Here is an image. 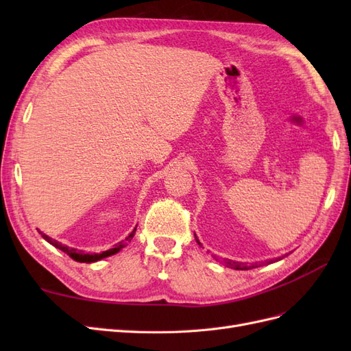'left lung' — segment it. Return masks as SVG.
Returning a JSON list of instances; mask_svg holds the SVG:
<instances>
[{
  "label": "left lung",
  "mask_w": 351,
  "mask_h": 351,
  "mask_svg": "<svg viewBox=\"0 0 351 351\" xmlns=\"http://www.w3.org/2000/svg\"><path fill=\"white\" fill-rule=\"evenodd\" d=\"M195 240L199 243L197 237H195ZM200 244V243H199ZM281 258H278L277 261H280ZM269 262H274V261H268L267 263ZM226 265L228 268H232V269H241V271H246V269H252V268H258V263H253V265H244V263H240V262H234V261H226ZM261 265V263H259Z\"/></svg>",
  "instance_id": "left-lung-1"
}]
</instances>
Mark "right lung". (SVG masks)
I'll list each match as a JSON object with an SVG mask.
<instances>
[{
	"label": "right lung",
	"instance_id": "1",
	"mask_svg": "<svg viewBox=\"0 0 351 351\" xmlns=\"http://www.w3.org/2000/svg\"><path fill=\"white\" fill-rule=\"evenodd\" d=\"M134 232H136V227H134V230H133V231L130 232V234L127 236L124 240H121L120 243H117L112 249H108V250H105V252H102V253H84L83 250H77V249H73V247L64 246V244H61V243H58L57 240L48 237V236L44 234V232H42V231H39V234H40L42 237H44L49 244H52V246H56L57 249H60V250H62L64 253H67L73 261L80 262V263H83V262L90 263V262L101 261V259H104V258L111 256V254H115L117 252H120L123 247L127 246V243L132 241V239H133V236H134Z\"/></svg>",
	"mask_w": 351,
	"mask_h": 351
}]
</instances>
